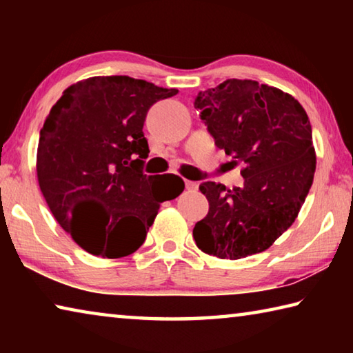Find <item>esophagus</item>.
Wrapping results in <instances>:
<instances>
[{"instance_id": "obj_1", "label": "esophagus", "mask_w": 353, "mask_h": 353, "mask_svg": "<svg viewBox=\"0 0 353 353\" xmlns=\"http://www.w3.org/2000/svg\"><path fill=\"white\" fill-rule=\"evenodd\" d=\"M185 187H187V190H198L199 183L198 182H193V181H185Z\"/></svg>"}]
</instances>
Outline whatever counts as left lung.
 I'll return each mask as SVG.
<instances>
[{
  "label": "left lung",
  "instance_id": "1",
  "mask_svg": "<svg viewBox=\"0 0 353 353\" xmlns=\"http://www.w3.org/2000/svg\"><path fill=\"white\" fill-rule=\"evenodd\" d=\"M194 107L214 145L243 163V187L199 185L208 213L196 223L198 248L218 259L263 252L294 223L312 188L316 152L307 112L291 94L250 79L199 92Z\"/></svg>",
  "mask_w": 353,
  "mask_h": 353
}]
</instances>
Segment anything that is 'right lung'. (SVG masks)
<instances>
[{"instance_id":"1","label":"right lung","mask_w":353,"mask_h":353,"mask_svg":"<svg viewBox=\"0 0 353 353\" xmlns=\"http://www.w3.org/2000/svg\"><path fill=\"white\" fill-rule=\"evenodd\" d=\"M177 92L129 76L88 77L68 87L46 117L37 149L41 194L88 254L135 252L160 204L183 191L179 176L143 172L146 113Z\"/></svg>"}]
</instances>
